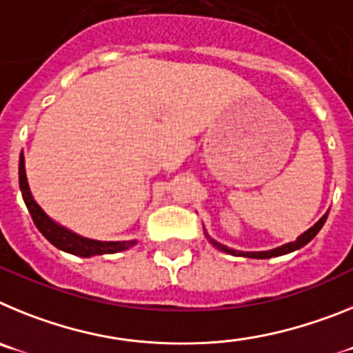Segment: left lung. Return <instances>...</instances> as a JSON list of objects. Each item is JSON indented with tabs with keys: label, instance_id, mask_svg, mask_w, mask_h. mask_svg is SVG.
I'll return each mask as SVG.
<instances>
[{
	"label": "left lung",
	"instance_id": "obj_1",
	"mask_svg": "<svg viewBox=\"0 0 353 353\" xmlns=\"http://www.w3.org/2000/svg\"><path fill=\"white\" fill-rule=\"evenodd\" d=\"M327 215H329V212H327L325 215H323L322 219L318 221L314 226H311L307 232L302 233L301 236H299L295 242H290V244H285L281 245V248H276V249H270V251H260V252H242V251H233V249L226 248V245L219 244V242H215V240L210 239V242L214 244V248L221 249V251L224 252H230V254H235V256H244V258H256V260H267V258H272V256H281V254H288V252L292 251H297V249L304 248L310 240L314 239V235H316L320 230H322V226L325 224L327 221Z\"/></svg>",
	"mask_w": 353,
	"mask_h": 353
}]
</instances>
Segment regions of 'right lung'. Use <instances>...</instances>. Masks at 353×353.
Segmentation results:
<instances>
[{"label":"right lung","instance_id":"right-lung-1","mask_svg":"<svg viewBox=\"0 0 353 353\" xmlns=\"http://www.w3.org/2000/svg\"><path fill=\"white\" fill-rule=\"evenodd\" d=\"M19 187H21V192H23V199L28 207V212H30L31 219H33L35 226L39 228V232L42 233L54 248L61 249V251H67L70 252V254H77V256L88 258L95 256V254H111V252L125 251V249L132 248V245L136 244V240H129V242H99V240L84 239V236H79L76 235V233L68 232V230L61 228L60 224H56L54 221L49 219L48 215L43 214L42 208L37 205L33 196H31L26 180V170H24L23 154H21V161H19Z\"/></svg>","mask_w":353,"mask_h":353}]
</instances>
